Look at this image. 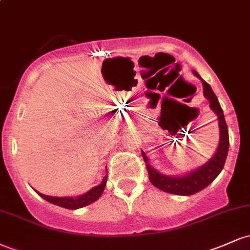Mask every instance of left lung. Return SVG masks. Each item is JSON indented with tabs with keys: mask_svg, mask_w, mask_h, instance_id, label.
Masks as SVG:
<instances>
[{
	"mask_svg": "<svg viewBox=\"0 0 250 250\" xmlns=\"http://www.w3.org/2000/svg\"><path fill=\"white\" fill-rule=\"evenodd\" d=\"M193 74L196 77H199L201 82H202L203 95L209 101L210 109L216 114L217 120H219L220 142L214 156L207 163L190 171V173L183 175V176H169V175L159 173L153 166L149 165L148 156L146 155L145 151H142V156L146 162V167H147L149 174V181L151 182V185L159 188L160 190L166 191V193L183 195V196L199 193L202 189L208 187L216 179L217 175L221 173V170L225 167V162L229 149L228 127H227L225 115H223V110L221 108L219 100H217L210 85L205 80L201 79V76L195 70H193Z\"/></svg>",
	"mask_w": 250,
	"mask_h": 250,
	"instance_id": "8db88e82",
	"label": "left lung"
}]
</instances>
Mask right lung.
Masks as SVG:
<instances>
[{"instance_id":"right-lung-1","label":"right lung","mask_w":250,"mask_h":250,"mask_svg":"<svg viewBox=\"0 0 250 250\" xmlns=\"http://www.w3.org/2000/svg\"><path fill=\"white\" fill-rule=\"evenodd\" d=\"M105 183H107V175L103 177L102 182L100 183L96 187L91 188L90 190L87 191L85 194L80 195L77 197H56V196H48V195L41 194L39 191H36L42 199H44L48 202L53 203V205L60 206V207L67 208V209H79L82 207H85V206L90 205V203L95 202L96 200L100 199L103 190H104Z\"/></svg>"}]
</instances>
